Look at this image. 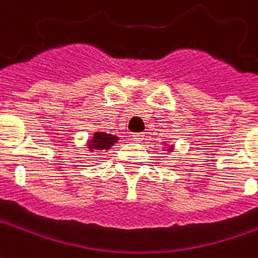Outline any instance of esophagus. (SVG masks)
Masks as SVG:
<instances>
[{
  "instance_id": "1",
  "label": "esophagus",
  "mask_w": 258,
  "mask_h": 258,
  "mask_svg": "<svg viewBox=\"0 0 258 258\" xmlns=\"http://www.w3.org/2000/svg\"><path fill=\"white\" fill-rule=\"evenodd\" d=\"M144 133H135V134H133V141H135V142H142V141H144Z\"/></svg>"
}]
</instances>
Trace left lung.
<instances>
[{"label": "left lung", "mask_w": 258, "mask_h": 258, "mask_svg": "<svg viewBox=\"0 0 258 258\" xmlns=\"http://www.w3.org/2000/svg\"><path fill=\"white\" fill-rule=\"evenodd\" d=\"M164 145H168V144H164ZM165 148H167L168 153H171V152H173V145H169V146H165Z\"/></svg>", "instance_id": "8db88e82"}]
</instances>
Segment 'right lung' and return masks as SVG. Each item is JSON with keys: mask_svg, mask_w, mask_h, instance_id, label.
Instances as JSON below:
<instances>
[{"mask_svg": "<svg viewBox=\"0 0 258 258\" xmlns=\"http://www.w3.org/2000/svg\"><path fill=\"white\" fill-rule=\"evenodd\" d=\"M120 137L113 134H108L105 131H95L86 142L87 150L93 152H108L116 142H119Z\"/></svg>", "mask_w": 258, "mask_h": 258, "instance_id": "obj_1", "label": "right lung"}]
</instances>
